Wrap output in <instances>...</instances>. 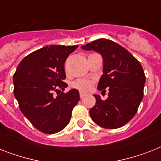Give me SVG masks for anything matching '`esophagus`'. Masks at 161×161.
I'll return each mask as SVG.
<instances>
[{
    "label": "esophagus",
    "instance_id": "34e87169",
    "mask_svg": "<svg viewBox=\"0 0 161 161\" xmlns=\"http://www.w3.org/2000/svg\"><path fill=\"white\" fill-rule=\"evenodd\" d=\"M85 96H86V94H85V93L80 92V99H83Z\"/></svg>",
    "mask_w": 161,
    "mask_h": 161
}]
</instances>
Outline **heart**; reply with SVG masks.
Listing matches in <instances>:
<instances>
[{"mask_svg":"<svg viewBox=\"0 0 161 161\" xmlns=\"http://www.w3.org/2000/svg\"><path fill=\"white\" fill-rule=\"evenodd\" d=\"M71 86L73 88L77 89L81 92H89L93 87V82L91 80L86 79H79L75 81L72 82Z\"/></svg>","mask_w":161,"mask_h":161,"instance_id":"heart-1","label":"heart"}]
</instances>
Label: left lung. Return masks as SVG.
I'll list each match as a JSON object with an SVG mask.
<instances>
[{
    "label": "left lung",
    "mask_w": 161,
    "mask_h": 161,
    "mask_svg": "<svg viewBox=\"0 0 161 161\" xmlns=\"http://www.w3.org/2000/svg\"><path fill=\"white\" fill-rule=\"evenodd\" d=\"M81 48L94 50L102 55L103 75L98 90L102 92L108 90V97L105 100L94 95L96 103L90 108V118L104 128L123 127L135 116L142 100L146 82L142 66L124 47L106 38L93 41Z\"/></svg>",
    "instance_id": "obj_1"
}]
</instances>
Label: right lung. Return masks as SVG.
Returning <instances> with one entry per match:
<instances>
[{"label":"right lung","mask_w":161,"mask_h":161,"mask_svg":"<svg viewBox=\"0 0 161 161\" xmlns=\"http://www.w3.org/2000/svg\"><path fill=\"white\" fill-rule=\"evenodd\" d=\"M77 47L78 45H50L38 49L21 61L14 74V95L19 109L43 133L53 134L64 129L80 100L76 89L58 93L67 87L63 81L65 62ZM54 92L58 94L57 97Z\"/></svg>","instance_id":"add662e5"}]
</instances>
